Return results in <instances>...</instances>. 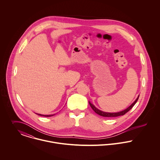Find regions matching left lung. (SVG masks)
<instances>
[{
	"label": "left lung",
	"mask_w": 160,
	"mask_h": 160,
	"mask_svg": "<svg viewBox=\"0 0 160 160\" xmlns=\"http://www.w3.org/2000/svg\"><path fill=\"white\" fill-rule=\"evenodd\" d=\"M138 97L136 99V100L128 107L127 109H126L125 110H123L122 111H120V112H104V111H102L98 109H97L96 107L93 104H92L90 101H89V104L91 106V108L93 109V110L96 112V114H98V115L101 116H103V117H107V118H111V117H118V116H123L126 113H127L128 111H129L132 108L133 106L135 104V103L137 102L138 99Z\"/></svg>",
	"instance_id": "left-lung-1"
}]
</instances>
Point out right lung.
<instances>
[{"instance_id": "obj_1", "label": "right lung", "mask_w": 160, "mask_h": 160, "mask_svg": "<svg viewBox=\"0 0 160 160\" xmlns=\"http://www.w3.org/2000/svg\"><path fill=\"white\" fill-rule=\"evenodd\" d=\"M38 114V115H39V116H44V117H50V116H52L54 115V114H51V115H42V114Z\"/></svg>"}]
</instances>
